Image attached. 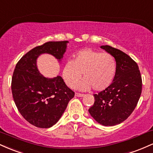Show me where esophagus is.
Segmentation results:
<instances>
[{"label":"esophagus","mask_w":153,"mask_h":153,"mask_svg":"<svg viewBox=\"0 0 153 153\" xmlns=\"http://www.w3.org/2000/svg\"><path fill=\"white\" fill-rule=\"evenodd\" d=\"M84 96H85V94H80V93H75V96H77V97H83Z\"/></svg>","instance_id":"obj_1"}]
</instances>
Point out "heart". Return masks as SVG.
Here are the masks:
<instances>
[{"label":"heart","instance_id":"b5f03b06","mask_svg":"<svg viewBox=\"0 0 153 153\" xmlns=\"http://www.w3.org/2000/svg\"><path fill=\"white\" fill-rule=\"evenodd\" d=\"M117 61L113 55L92 49H85L75 54L63 67L62 78L68 87L73 88L82 77L79 83L80 90L88 91L91 88L96 91L108 88L117 75Z\"/></svg>","mask_w":153,"mask_h":153}]
</instances>
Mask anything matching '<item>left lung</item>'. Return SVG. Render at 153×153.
Segmentation results:
<instances>
[{
	"label": "left lung",
	"mask_w": 153,
	"mask_h": 153,
	"mask_svg": "<svg viewBox=\"0 0 153 153\" xmlns=\"http://www.w3.org/2000/svg\"><path fill=\"white\" fill-rule=\"evenodd\" d=\"M101 48L114 57L117 75L108 88L94 95V103L88 111L99 124L114 126L126 120L134 110L143 81L137 64L128 54L108 45Z\"/></svg>",
	"instance_id": "obj_1"
}]
</instances>
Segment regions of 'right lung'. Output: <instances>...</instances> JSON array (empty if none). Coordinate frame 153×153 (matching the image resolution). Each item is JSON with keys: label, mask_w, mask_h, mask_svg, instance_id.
Returning <instances> with one entry per match:
<instances>
[{"label": "right lung", "mask_w": 153, "mask_h": 153, "mask_svg": "<svg viewBox=\"0 0 153 153\" xmlns=\"http://www.w3.org/2000/svg\"><path fill=\"white\" fill-rule=\"evenodd\" d=\"M68 41L48 42L24 54L19 60L11 80L13 101L22 117L39 128H50L64 113L75 92L65 83L62 77L47 78L36 68V58L42 53L60 59Z\"/></svg>", "instance_id": "1"}]
</instances>
